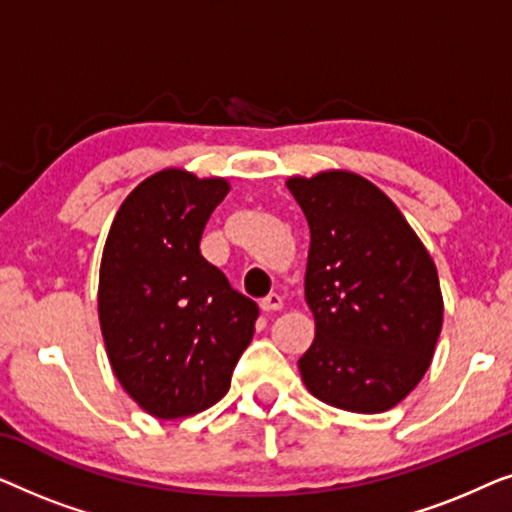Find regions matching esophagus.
Wrapping results in <instances>:
<instances>
[{"mask_svg":"<svg viewBox=\"0 0 512 512\" xmlns=\"http://www.w3.org/2000/svg\"><path fill=\"white\" fill-rule=\"evenodd\" d=\"M261 310L265 314H272V312H279L282 310V298L277 296V293H270V296H265L261 300Z\"/></svg>","mask_w":512,"mask_h":512,"instance_id":"esophagus-1","label":"esophagus"}]
</instances>
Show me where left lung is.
<instances>
[{
	"label": "left lung",
	"mask_w": 512,
	"mask_h": 512,
	"mask_svg": "<svg viewBox=\"0 0 512 512\" xmlns=\"http://www.w3.org/2000/svg\"><path fill=\"white\" fill-rule=\"evenodd\" d=\"M310 226L305 300L317 335L298 368L333 408L384 412L429 368L443 296L429 251L380 188L352 172L286 181Z\"/></svg>",
	"instance_id": "obj_1"
}]
</instances>
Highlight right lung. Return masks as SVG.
<instances>
[{
  "mask_svg": "<svg viewBox=\"0 0 512 512\" xmlns=\"http://www.w3.org/2000/svg\"><path fill=\"white\" fill-rule=\"evenodd\" d=\"M228 191V181L184 170L153 174L125 198L104 244V345L118 382L153 417L214 405L254 338L258 305L200 254Z\"/></svg>",
  "mask_w": 512,
  "mask_h": 512,
  "instance_id": "right-lung-1",
  "label": "right lung"
}]
</instances>
